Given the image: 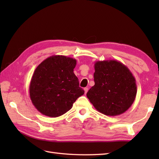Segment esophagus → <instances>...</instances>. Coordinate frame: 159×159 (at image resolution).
Returning <instances> with one entry per match:
<instances>
[{"label": "esophagus", "instance_id": "obj_1", "mask_svg": "<svg viewBox=\"0 0 159 159\" xmlns=\"http://www.w3.org/2000/svg\"><path fill=\"white\" fill-rule=\"evenodd\" d=\"M84 91H85V93L86 94L87 92H88V88H87V87H85V88H84Z\"/></svg>", "mask_w": 159, "mask_h": 159}]
</instances>
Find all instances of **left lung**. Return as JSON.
Wrapping results in <instances>:
<instances>
[{
  "mask_svg": "<svg viewBox=\"0 0 159 159\" xmlns=\"http://www.w3.org/2000/svg\"><path fill=\"white\" fill-rule=\"evenodd\" d=\"M94 85L87 93L90 102L108 116L124 113L137 95L136 80L128 67L116 60L98 61L94 64Z\"/></svg>",
  "mask_w": 159,
  "mask_h": 159,
  "instance_id": "8db88e82",
  "label": "left lung"
}]
</instances>
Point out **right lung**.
<instances>
[{
    "label": "right lung",
    "mask_w": 159,
    "mask_h": 159,
    "mask_svg": "<svg viewBox=\"0 0 159 159\" xmlns=\"http://www.w3.org/2000/svg\"><path fill=\"white\" fill-rule=\"evenodd\" d=\"M76 60L53 55L36 67L29 85L33 105L46 116L56 117L72 109L78 98L84 94L74 73Z\"/></svg>",
    "instance_id": "1"
}]
</instances>
